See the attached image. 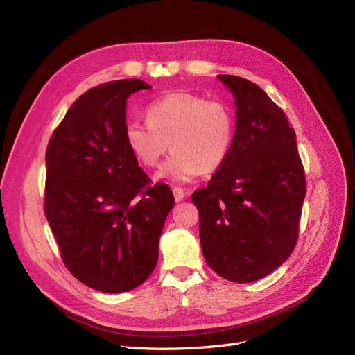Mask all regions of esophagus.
Here are the masks:
<instances>
[{
  "label": "esophagus",
  "instance_id": "34e87169",
  "mask_svg": "<svg viewBox=\"0 0 355 355\" xmlns=\"http://www.w3.org/2000/svg\"><path fill=\"white\" fill-rule=\"evenodd\" d=\"M173 196H175L176 201H182V200L185 198V191L182 189V188H179V187H175L173 188Z\"/></svg>",
  "mask_w": 355,
  "mask_h": 355
}]
</instances>
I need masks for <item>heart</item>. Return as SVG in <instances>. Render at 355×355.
Segmentation results:
<instances>
[{
    "instance_id": "heart-1",
    "label": "heart",
    "mask_w": 355,
    "mask_h": 355,
    "mask_svg": "<svg viewBox=\"0 0 355 355\" xmlns=\"http://www.w3.org/2000/svg\"><path fill=\"white\" fill-rule=\"evenodd\" d=\"M146 121L127 123L125 144L144 167H157L171 148L158 178L188 182L201 171L218 170L234 142L235 123L220 99L192 93H170L146 108Z\"/></svg>"
}]
</instances>
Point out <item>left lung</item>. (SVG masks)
<instances>
[{
  "label": "left lung",
  "instance_id": "left-lung-1",
  "mask_svg": "<svg viewBox=\"0 0 355 355\" xmlns=\"http://www.w3.org/2000/svg\"><path fill=\"white\" fill-rule=\"evenodd\" d=\"M237 102V125L227 161L206 188L192 194L200 241L211 270L234 283H252L292 254L306 194L296 133L259 85L219 75Z\"/></svg>",
  "mask_w": 355,
  "mask_h": 355
}]
</instances>
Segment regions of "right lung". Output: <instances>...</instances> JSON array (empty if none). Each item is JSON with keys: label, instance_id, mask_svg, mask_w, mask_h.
<instances>
[{"label": "right lung", "instance_id": "add662e5", "mask_svg": "<svg viewBox=\"0 0 355 355\" xmlns=\"http://www.w3.org/2000/svg\"><path fill=\"white\" fill-rule=\"evenodd\" d=\"M151 87L116 80L72 103L46 151L44 213L68 271L105 293L128 292L151 275L175 204L168 185L139 167L125 144L127 98Z\"/></svg>", "mask_w": 355, "mask_h": 355}]
</instances>
